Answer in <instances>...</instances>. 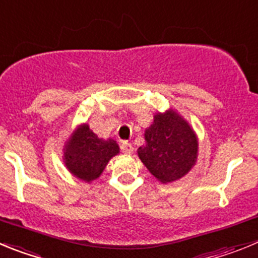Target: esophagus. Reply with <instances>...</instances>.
<instances>
[{
  "label": "esophagus",
  "instance_id": "obj_1",
  "mask_svg": "<svg viewBox=\"0 0 258 258\" xmlns=\"http://www.w3.org/2000/svg\"><path fill=\"white\" fill-rule=\"evenodd\" d=\"M120 150L123 153H126V154H131V153L134 152V146H132V144L128 143V141H122V143H120Z\"/></svg>",
  "mask_w": 258,
  "mask_h": 258
}]
</instances>
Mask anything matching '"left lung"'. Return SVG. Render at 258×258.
Segmentation results:
<instances>
[{
	"instance_id": "left-lung-1",
	"label": "left lung",
	"mask_w": 258,
	"mask_h": 258,
	"mask_svg": "<svg viewBox=\"0 0 258 258\" xmlns=\"http://www.w3.org/2000/svg\"><path fill=\"white\" fill-rule=\"evenodd\" d=\"M145 145L138 150L139 157L162 182L178 180L196 163V134L175 112L155 115L153 124L145 131Z\"/></svg>"
}]
</instances>
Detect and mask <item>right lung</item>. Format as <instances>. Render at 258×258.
Instances as JSON below:
<instances>
[{"instance_id":"right-lung-1","label":"right lung","mask_w":258,"mask_h":258,"mask_svg":"<svg viewBox=\"0 0 258 258\" xmlns=\"http://www.w3.org/2000/svg\"><path fill=\"white\" fill-rule=\"evenodd\" d=\"M118 153L119 148L114 140H101L85 124L69 139L64 161L74 176L81 180L92 181L101 175L109 159Z\"/></svg>"}]
</instances>
